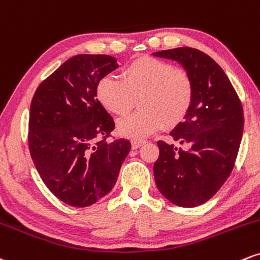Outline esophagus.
I'll use <instances>...</instances> for the list:
<instances>
[{
    "label": "esophagus",
    "mask_w": 260,
    "mask_h": 260,
    "mask_svg": "<svg viewBox=\"0 0 260 260\" xmlns=\"http://www.w3.org/2000/svg\"><path fill=\"white\" fill-rule=\"evenodd\" d=\"M146 141H143V140H133L131 141V147H133V149H137L141 147L142 145H145Z\"/></svg>",
    "instance_id": "obj_1"
}]
</instances>
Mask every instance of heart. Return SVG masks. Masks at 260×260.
I'll return each instance as SVG.
<instances>
[{
    "label": "heart",
    "instance_id": "1",
    "mask_svg": "<svg viewBox=\"0 0 260 260\" xmlns=\"http://www.w3.org/2000/svg\"><path fill=\"white\" fill-rule=\"evenodd\" d=\"M97 99L113 114L124 115L139 100V112L119 119L117 130L129 139H145L166 125L184 120L193 101V81L184 69L142 56L127 64L121 79L106 75L97 84Z\"/></svg>",
    "mask_w": 260,
    "mask_h": 260
}]
</instances>
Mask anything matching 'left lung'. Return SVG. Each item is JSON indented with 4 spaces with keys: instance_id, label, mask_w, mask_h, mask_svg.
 <instances>
[{
    "instance_id": "left-lung-1",
    "label": "left lung",
    "mask_w": 260,
    "mask_h": 260,
    "mask_svg": "<svg viewBox=\"0 0 260 260\" xmlns=\"http://www.w3.org/2000/svg\"><path fill=\"white\" fill-rule=\"evenodd\" d=\"M178 62L193 81V101L182 123L170 131L173 143L158 141L153 166L158 190L168 201L193 208L220 190L234 169L243 133V109L230 80L214 59L191 47L159 51Z\"/></svg>"
}]
</instances>
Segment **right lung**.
<instances>
[{
  "label": "right lung",
  "mask_w": 260,
  "mask_h": 260,
  "mask_svg": "<svg viewBox=\"0 0 260 260\" xmlns=\"http://www.w3.org/2000/svg\"><path fill=\"white\" fill-rule=\"evenodd\" d=\"M107 54L69 58L42 81L29 118V149L42 181L62 202L88 207L114 187L131 143L97 142L114 120L96 99L97 84L118 68Z\"/></svg>",
  "instance_id": "1"
}]
</instances>
